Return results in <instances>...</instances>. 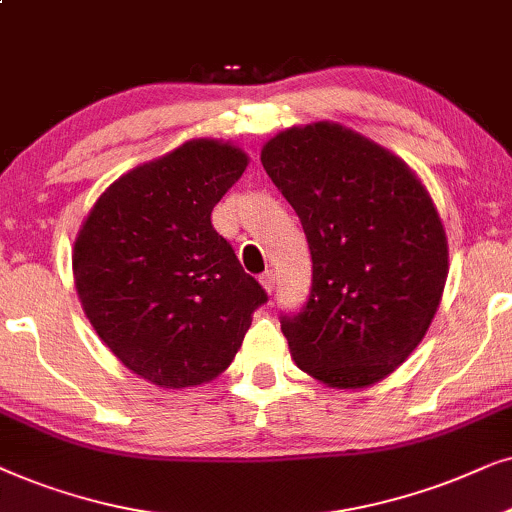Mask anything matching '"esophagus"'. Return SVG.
Segmentation results:
<instances>
[{"label": "esophagus", "mask_w": 512, "mask_h": 512, "mask_svg": "<svg viewBox=\"0 0 512 512\" xmlns=\"http://www.w3.org/2000/svg\"><path fill=\"white\" fill-rule=\"evenodd\" d=\"M260 283L264 285V290H267L269 295H271V292L276 290V276H274V271H271V269L264 271V274L260 276Z\"/></svg>", "instance_id": "34e87169"}]
</instances>
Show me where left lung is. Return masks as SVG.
<instances>
[{
  "label": "left lung",
  "mask_w": 512,
  "mask_h": 512,
  "mask_svg": "<svg viewBox=\"0 0 512 512\" xmlns=\"http://www.w3.org/2000/svg\"><path fill=\"white\" fill-rule=\"evenodd\" d=\"M262 166L311 250L309 297L281 313L297 367L337 388L384 379L424 339L447 281L431 196L391 152L325 121L278 133Z\"/></svg>",
  "instance_id": "obj_1"
}]
</instances>
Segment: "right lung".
Returning <instances> with one entry per match:
<instances>
[{
  "label": "right lung",
  "mask_w": 512,
  "mask_h": 512,
  "mask_svg": "<svg viewBox=\"0 0 512 512\" xmlns=\"http://www.w3.org/2000/svg\"><path fill=\"white\" fill-rule=\"evenodd\" d=\"M248 166L241 149L192 140L119 177L95 201L72 267L88 320L140 377L185 388L227 370L267 290L210 222Z\"/></svg>",
  "instance_id": "1"
}]
</instances>
